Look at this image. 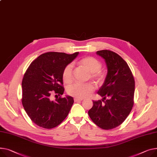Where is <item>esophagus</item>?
Returning a JSON list of instances; mask_svg holds the SVG:
<instances>
[{"instance_id": "34e87169", "label": "esophagus", "mask_w": 157, "mask_h": 157, "mask_svg": "<svg viewBox=\"0 0 157 157\" xmlns=\"http://www.w3.org/2000/svg\"><path fill=\"white\" fill-rule=\"evenodd\" d=\"M75 101H82L83 100V98H75Z\"/></svg>"}]
</instances>
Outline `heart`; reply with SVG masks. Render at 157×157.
I'll return each instance as SVG.
<instances>
[{"instance_id": "1", "label": "heart", "mask_w": 157, "mask_h": 157, "mask_svg": "<svg viewBox=\"0 0 157 157\" xmlns=\"http://www.w3.org/2000/svg\"><path fill=\"white\" fill-rule=\"evenodd\" d=\"M79 64L85 67L90 72L93 73L92 78L100 79L101 75L98 72L101 68V64L97 59L92 57H87L79 61ZM62 78L66 83H69L72 80V66L68 64L62 72ZM95 90V86L92 83H74L67 88L69 95L76 98H83L89 96Z\"/></svg>"}]
</instances>
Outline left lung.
<instances>
[{"instance_id": "1", "label": "left lung", "mask_w": 157, "mask_h": 157, "mask_svg": "<svg viewBox=\"0 0 157 157\" xmlns=\"http://www.w3.org/2000/svg\"><path fill=\"white\" fill-rule=\"evenodd\" d=\"M97 54L105 60L107 73L97 92L103 98L93 101L88 115L99 128L109 130L119 126L130 113L134 103V79L127 62L117 54L103 50Z\"/></svg>"}]
</instances>
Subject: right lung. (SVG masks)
I'll return each mask as SVG.
<instances>
[{
  "label": "right lung",
  "mask_w": 157,
  "mask_h": 157,
  "mask_svg": "<svg viewBox=\"0 0 157 157\" xmlns=\"http://www.w3.org/2000/svg\"><path fill=\"white\" fill-rule=\"evenodd\" d=\"M79 52L67 54L50 52L43 54L31 62L22 81L23 107L37 126L45 129L56 128L63 121L71 109L72 97L51 100V93L63 95L62 72Z\"/></svg>",
  "instance_id": "right-lung-1"
}]
</instances>
